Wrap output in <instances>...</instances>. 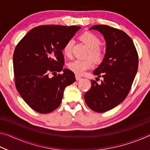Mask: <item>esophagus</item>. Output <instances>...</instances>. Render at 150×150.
Wrapping results in <instances>:
<instances>
[{
  "label": "esophagus",
  "mask_w": 150,
  "mask_h": 150,
  "mask_svg": "<svg viewBox=\"0 0 150 150\" xmlns=\"http://www.w3.org/2000/svg\"><path fill=\"white\" fill-rule=\"evenodd\" d=\"M75 78H76V80L79 81V80L81 79V76H79V75H75Z\"/></svg>",
  "instance_id": "esophagus-1"
}]
</instances>
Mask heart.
<instances>
[{"mask_svg":"<svg viewBox=\"0 0 150 150\" xmlns=\"http://www.w3.org/2000/svg\"><path fill=\"white\" fill-rule=\"evenodd\" d=\"M81 39L89 47L87 56L93 58L95 62H100L104 57V52L99 45L100 40L97 35L92 32H85L81 35ZM74 40L69 39L66 42L63 48V53L65 56L69 57L71 56L73 45ZM93 60L88 57L85 59H75L67 63V67L71 71L79 75H82L85 71L90 69L93 66Z\"/></svg>","mask_w":150,"mask_h":150,"instance_id":"1","label":"heart"}]
</instances>
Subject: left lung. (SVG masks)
<instances>
[{"label":"left lung","instance_id":"8db88e82","mask_svg":"<svg viewBox=\"0 0 150 150\" xmlns=\"http://www.w3.org/2000/svg\"><path fill=\"white\" fill-rule=\"evenodd\" d=\"M91 29L100 32L106 41L105 57L93 71L104 79L99 85L91 80L92 86L84 98L91 110L105 112L118 106L128 95L138 71V55L133 41L122 30L106 25H95Z\"/></svg>","mask_w":150,"mask_h":150}]
</instances>
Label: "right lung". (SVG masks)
<instances>
[{
    "instance_id": "add662e5",
    "label": "right lung",
    "mask_w": 150,
    "mask_h": 150,
    "mask_svg": "<svg viewBox=\"0 0 150 150\" xmlns=\"http://www.w3.org/2000/svg\"><path fill=\"white\" fill-rule=\"evenodd\" d=\"M80 26L44 25L32 28L14 50L15 85L33 110L47 114L59 107L67 86L75 81L74 73L63 69V48ZM63 71L62 74L50 75Z\"/></svg>"
}]
</instances>
